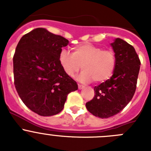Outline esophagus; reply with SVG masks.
Masks as SVG:
<instances>
[{"label": "esophagus", "mask_w": 151, "mask_h": 151, "mask_svg": "<svg viewBox=\"0 0 151 151\" xmlns=\"http://www.w3.org/2000/svg\"><path fill=\"white\" fill-rule=\"evenodd\" d=\"M82 88H84V85H78V89H79V90H81V89H82Z\"/></svg>", "instance_id": "34e87169"}]
</instances>
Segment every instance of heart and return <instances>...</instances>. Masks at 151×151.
Returning <instances> with one entry per match:
<instances>
[{"instance_id":"b5f03b06","label":"heart","mask_w":151,"mask_h":151,"mask_svg":"<svg viewBox=\"0 0 151 151\" xmlns=\"http://www.w3.org/2000/svg\"><path fill=\"white\" fill-rule=\"evenodd\" d=\"M59 61L65 73L74 77L79 69H83L78 80L83 82H104L115 71L116 57L114 52L103 50L91 44H82L73 48V54L65 49L61 50Z\"/></svg>"}]
</instances>
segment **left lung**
Segmentation results:
<instances>
[{"label": "left lung", "instance_id": "8db88e82", "mask_svg": "<svg viewBox=\"0 0 151 151\" xmlns=\"http://www.w3.org/2000/svg\"><path fill=\"white\" fill-rule=\"evenodd\" d=\"M111 46L116 57V66L110 79L94 88V97L86 103L91 114L109 118L119 113L134 96L140 70L139 57L126 41L116 38Z\"/></svg>", "mask_w": 151, "mask_h": 151}]
</instances>
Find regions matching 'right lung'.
Masks as SVG:
<instances>
[{"mask_svg": "<svg viewBox=\"0 0 151 151\" xmlns=\"http://www.w3.org/2000/svg\"><path fill=\"white\" fill-rule=\"evenodd\" d=\"M69 41L44 28L24 35L13 56L14 85L29 109L43 116L60 113L78 85L65 73L59 54Z\"/></svg>", "mask_w": 151, "mask_h": 151, "instance_id": "add662e5", "label": "right lung"}]
</instances>
